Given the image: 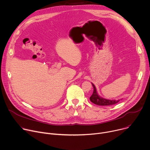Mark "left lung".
Segmentation results:
<instances>
[{"label":"left lung","mask_w":150,"mask_h":150,"mask_svg":"<svg viewBox=\"0 0 150 150\" xmlns=\"http://www.w3.org/2000/svg\"><path fill=\"white\" fill-rule=\"evenodd\" d=\"M92 85H93L94 90L93 94L90 97V100L92 103H93L94 104L98 106H110L116 104V103H118L120 101V100H108L101 97L97 93L95 85L93 83H92Z\"/></svg>","instance_id":"1"}]
</instances>
